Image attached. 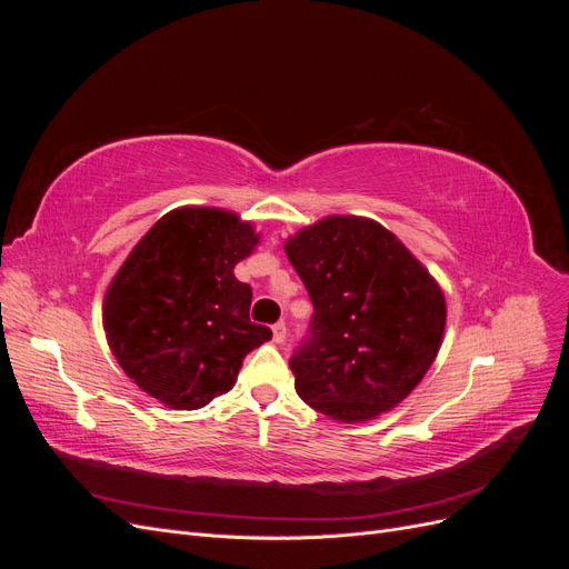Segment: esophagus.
I'll return each instance as SVG.
<instances>
[{
	"label": "esophagus",
	"instance_id": "34e87169",
	"mask_svg": "<svg viewBox=\"0 0 569 569\" xmlns=\"http://www.w3.org/2000/svg\"><path fill=\"white\" fill-rule=\"evenodd\" d=\"M272 339H274V343H282L287 339V325L284 322L272 325Z\"/></svg>",
	"mask_w": 569,
	"mask_h": 569
}]
</instances>
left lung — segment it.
I'll use <instances>...</instances> for the list:
<instances>
[{"mask_svg": "<svg viewBox=\"0 0 569 569\" xmlns=\"http://www.w3.org/2000/svg\"><path fill=\"white\" fill-rule=\"evenodd\" d=\"M313 303L289 358L301 399L341 422L401 403L435 363L446 325L439 284L375 220L330 216L284 244Z\"/></svg>", "mask_w": 569, "mask_h": 569, "instance_id": "1", "label": "left lung"}]
</instances>
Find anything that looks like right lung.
<instances>
[{"mask_svg":"<svg viewBox=\"0 0 569 569\" xmlns=\"http://www.w3.org/2000/svg\"><path fill=\"white\" fill-rule=\"evenodd\" d=\"M256 244L249 222L194 206L140 239L104 299L109 347L137 387L180 410L232 389L247 353L272 337L251 322V287L234 278Z\"/></svg>","mask_w":569,"mask_h":569,"instance_id":"right-lung-1","label":"right lung"}]
</instances>
